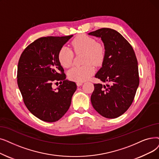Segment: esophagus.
I'll return each instance as SVG.
<instances>
[{
  "label": "esophagus",
  "mask_w": 159,
  "mask_h": 159,
  "mask_svg": "<svg viewBox=\"0 0 159 159\" xmlns=\"http://www.w3.org/2000/svg\"><path fill=\"white\" fill-rule=\"evenodd\" d=\"M82 84V82H77V86H81Z\"/></svg>",
  "instance_id": "34e87169"
}]
</instances>
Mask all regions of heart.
<instances>
[{
	"mask_svg": "<svg viewBox=\"0 0 159 159\" xmlns=\"http://www.w3.org/2000/svg\"><path fill=\"white\" fill-rule=\"evenodd\" d=\"M71 45L75 53L84 52V66H75L68 71L67 76L70 79L83 82L92 76L95 66L101 65L105 56V51L103 46L98 43L94 38L86 35H82L75 38L71 42ZM74 53L67 47H61L58 52V60L60 64L64 67H70L73 63Z\"/></svg>",
	"mask_w": 159,
	"mask_h": 159,
	"instance_id": "obj_1",
	"label": "heart"
}]
</instances>
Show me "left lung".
<instances>
[{
    "label": "left lung",
    "mask_w": 159,
    "mask_h": 159,
    "mask_svg": "<svg viewBox=\"0 0 159 159\" xmlns=\"http://www.w3.org/2000/svg\"><path fill=\"white\" fill-rule=\"evenodd\" d=\"M105 45L102 67L95 77L108 84H94L91 102L94 109L107 118H116L132 104L139 85V66L132 46L115 30L102 28L89 32Z\"/></svg>",
    "instance_id": "8db88e82"
}]
</instances>
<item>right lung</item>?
I'll list each match as a JSON object with an SVG mask.
<instances>
[{
  "label": "right lung",
  "mask_w": 159,
  "mask_h": 159,
  "mask_svg": "<svg viewBox=\"0 0 159 159\" xmlns=\"http://www.w3.org/2000/svg\"><path fill=\"white\" fill-rule=\"evenodd\" d=\"M72 36L40 38L27 46L19 60L17 84L25 105L46 122L57 121L66 113L77 89L75 82L66 80L58 60L60 49ZM57 81L61 85L53 89Z\"/></svg>",
  "instance_id": "1"
}]
</instances>
